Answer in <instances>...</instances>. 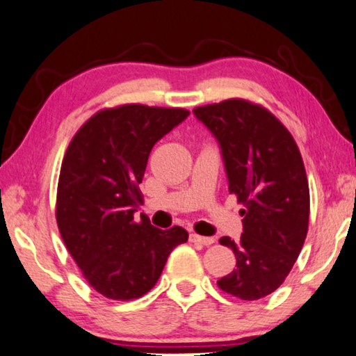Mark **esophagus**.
I'll list each match as a JSON object with an SVG mask.
<instances>
[{
  "mask_svg": "<svg viewBox=\"0 0 356 356\" xmlns=\"http://www.w3.org/2000/svg\"><path fill=\"white\" fill-rule=\"evenodd\" d=\"M190 242H195V243H202V245H213L216 240L213 237H203V235H198V234H190Z\"/></svg>",
  "mask_w": 356,
  "mask_h": 356,
  "instance_id": "obj_1",
  "label": "esophagus"
}]
</instances>
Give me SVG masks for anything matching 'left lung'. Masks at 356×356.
<instances>
[{"mask_svg": "<svg viewBox=\"0 0 356 356\" xmlns=\"http://www.w3.org/2000/svg\"><path fill=\"white\" fill-rule=\"evenodd\" d=\"M221 147L229 192L243 204L237 269L218 280L240 300H259L280 287L307 238L309 188L303 159L284 124L266 108L230 98L193 109Z\"/></svg>", "mask_w": 356, "mask_h": 356, "instance_id": "left-lung-1", "label": "left lung"}]
</instances>
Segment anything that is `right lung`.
I'll list each match as a JSON object with an SVG mask.
<instances>
[{
    "label": "right lung",
    "mask_w": 356,
    "mask_h": 356,
    "mask_svg": "<svg viewBox=\"0 0 356 356\" xmlns=\"http://www.w3.org/2000/svg\"><path fill=\"white\" fill-rule=\"evenodd\" d=\"M188 111L122 104L102 109L77 130L64 154L56 195L59 232L83 277L103 297L138 298L161 276L169 253L188 232L161 230L134 213L154 143Z\"/></svg>",
    "instance_id": "obj_1"
}]
</instances>
